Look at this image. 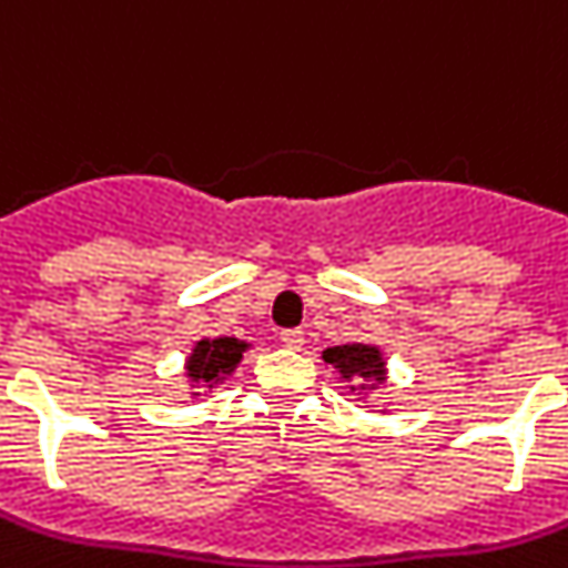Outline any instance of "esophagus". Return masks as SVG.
Here are the masks:
<instances>
[{
  "label": "esophagus",
  "instance_id": "34e87169",
  "mask_svg": "<svg viewBox=\"0 0 568 568\" xmlns=\"http://www.w3.org/2000/svg\"><path fill=\"white\" fill-rule=\"evenodd\" d=\"M281 342H284V348L302 351L304 331H298V327H293V331H281Z\"/></svg>",
  "mask_w": 568,
  "mask_h": 568
}]
</instances>
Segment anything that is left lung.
I'll list each match as a JSON object with an SVG mask.
<instances>
[{"label":"left lung","mask_w":568,"mask_h":568,"mask_svg":"<svg viewBox=\"0 0 568 568\" xmlns=\"http://www.w3.org/2000/svg\"><path fill=\"white\" fill-rule=\"evenodd\" d=\"M322 357L327 365H334L345 383H359V388H377L379 383H386V359H383L377 345H363V342L334 345ZM354 388L357 386H351V392Z\"/></svg>","instance_id":"8db88e82"}]
</instances>
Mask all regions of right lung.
<instances>
[{"instance_id": "right-lung-1", "label": "right lung", "mask_w": 568, "mask_h": 568, "mask_svg": "<svg viewBox=\"0 0 568 568\" xmlns=\"http://www.w3.org/2000/svg\"><path fill=\"white\" fill-rule=\"evenodd\" d=\"M250 348V342L234 339V336H217V339H200L185 359V372H189L191 386H196L191 395L200 397V387L214 388L217 383L229 377L243 359V351Z\"/></svg>"}]
</instances>
